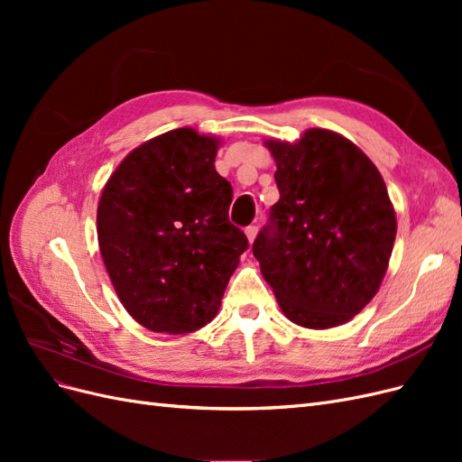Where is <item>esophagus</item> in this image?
<instances>
[{
    "instance_id": "1",
    "label": "esophagus",
    "mask_w": 462,
    "mask_h": 462,
    "mask_svg": "<svg viewBox=\"0 0 462 462\" xmlns=\"http://www.w3.org/2000/svg\"><path fill=\"white\" fill-rule=\"evenodd\" d=\"M256 233H258L256 226H248V227L245 229V235H246V239H248V243H250V245L254 243V239H256Z\"/></svg>"
}]
</instances>
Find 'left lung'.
Returning <instances> with one entry per match:
<instances>
[{
    "label": "left lung",
    "instance_id": "obj_1",
    "mask_svg": "<svg viewBox=\"0 0 462 462\" xmlns=\"http://www.w3.org/2000/svg\"><path fill=\"white\" fill-rule=\"evenodd\" d=\"M263 144L277 165L279 200L253 245L260 272L297 326L346 324L380 291L393 250L397 217L383 177L328 129Z\"/></svg>",
    "mask_w": 462,
    "mask_h": 462
}]
</instances>
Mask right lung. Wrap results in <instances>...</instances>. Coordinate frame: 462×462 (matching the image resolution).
Wrapping results in <instances>:
<instances>
[{"mask_svg":"<svg viewBox=\"0 0 462 462\" xmlns=\"http://www.w3.org/2000/svg\"><path fill=\"white\" fill-rule=\"evenodd\" d=\"M221 141L190 127L127 153L97 202V245L121 304L158 333L212 321L248 248L229 221L233 189L216 171Z\"/></svg>","mask_w":462,"mask_h":462,"instance_id":"right-lung-1","label":"right lung"}]
</instances>
